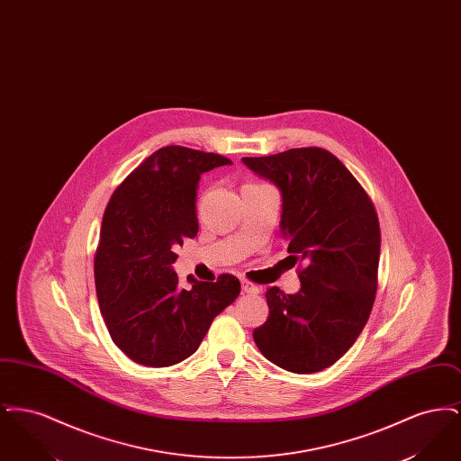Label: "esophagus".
<instances>
[{
	"label": "esophagus",
	"mask_w": 461,
	"mask_h": 461,
	"mask_svg": "<svg viewBox=\"0 0 461 461\" xmlns=\"http://www.w3.org/2000/svg\"><path fill=\"white\" fill-rule=\"evenodd\" d=\"M241 292L247 294V295H258V294H259V288L254 285V284L243 280V282H241Z\"/></svg>",
	"instance_id": "esophagus-1"
}]
</instances>
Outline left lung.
I'll return each mask as SVG.
<instances>
[{
	"label": "left lung",
	"mask_w": 461,
	"mask_h": 461,
	"mask_svg": "<svg viewBox=\"0 0 461 461\" xmlns=\"http://www.w3.org/2000/svg\"><path fill=\"white\" fill-rule=\"evenodd\" d=\"M241 162L282 195L280 231L301 288L266 292L269 316L254 340L276 366L321 372L349 351L372 312L380 259L378 218L348 167L323 149H292Z\"/></svg>",
	"instance_id": "left-lung-1"
}]
</instances>
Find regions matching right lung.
<instances>
[{
    "label": "right lung",
    "mask_w": 461,
    "mask_h": 461,
    "mask_svg": "<svg viewBox=\"0 0 461 461\" xmlns=\"http://www.w3.org/2000/svg\"><path fill=\"white\" fill-rule=\"evenodd\" d=\"M231 160L185 147L147 157L113 192L95 256V285L113 344L134 363L162 368L197 351L212 320L240 294L233 275L186 278L176 247L197 237L200 176Z\"/></svg>",
    "instance_id": "add662e5"
}]
</instances>
